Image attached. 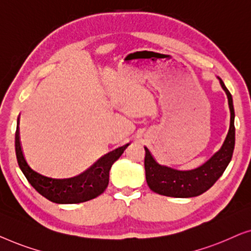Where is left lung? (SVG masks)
I'll return each mask as SVG.
<instances>
[{
  "mask_svg": "<svg viewBox=\"0 0 251 251\" xmlns=\"http://www.w3.org/2000/svg\"><path fill=\"white\" fill-rule=\"evenodd\" d=\"M221 85L226 92L228 107L231 111V124L227 136L221 150L200 167L192 171H176L167 166H161L154 160L148 148L144 158L146 178L149 188L158 195L174 198H191L202 195L213 186L218 178L223 175L227 165L232 159L235 143L234 108L230 91L220 78Z\"/></svg>",
  "mask_w": 251,
  "mask_h": 251,
  "instance_id": "8db88e82",
  "label": "left lung"
}]
</instances>
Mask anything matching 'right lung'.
I'll list each match as a JSON object with an SVG mask.
<instances>
[{"label":"right lung","instance_id":"right-lung-1","mask_svg":"<svg viewBox=\"0 0 251 251\" xmlns=\"http://www.w3.org/2000/svg\"><path fill=\"white\" fill-rule=\"evenodd\" d=\"M129 144L101 157L93 166L76 177L56 179L44 176L30 168L21 148L19 128L16 130L17 161L27 181L36 191L55 203H79L94 199L104 192L109 183V171Z\"/></svg>","mask_w":251,"mask_h":251}]
</instances>
